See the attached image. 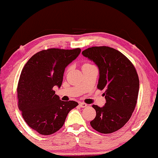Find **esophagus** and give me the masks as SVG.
<instances>
[{
  "label": "esophagus",
  "mask_w": 158,
  "mask_h": 158,
  "mask_svg": "<svg viewBox=\"0 0 158 158\" xmlns=\"http://www.w3.org/2000/svg\"><path fill=\"white\" fill-rule=\"evenodd\" d=\"M79 106L81 107H85L88 106V105L85 103H79Z\"/></svg>",
  "instance_id": "obj_1"
}]
</instances>
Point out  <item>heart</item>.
<instances>
[{
	"instance_id": "1",
	"label": "heart",
	"mask_w": 158,
	"mask_h": 158,
	"mask_svg": "<svg viewBox=\"0 0 158 158\" xmlns=\"http://www.w3.org/2000/svg\"><path fill=\"white\" fill-rule=\"evenodd\" d=\"M89 65H91V64H88V63H85L84 65H83V66H89Z\"/></svg>"
}]
</instances>
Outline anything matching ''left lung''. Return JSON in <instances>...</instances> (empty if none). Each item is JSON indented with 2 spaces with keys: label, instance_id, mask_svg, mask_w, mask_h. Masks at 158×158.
Returning <instances> with one entry per match:
<instances>
[{
  "label": "left lung",
  "instance_id": "8db88e82",
  "mask_svg": "<svg viewBox=\"0 0 158 158\" xmlns=\"http://www.w3.org/2000/svg\"><path fill=\"white\" fill-rule=\"evenodd\" d=\"M99 70L98 89H105L106 103L93 105L97 115L92 127L102 134H111L123 127L136 106L139 79L134 65L122 52L108 46H93L82 52Z\"/></svg>",
  "mask_w": 158,
  "mask_h": 158
}]
</instances>
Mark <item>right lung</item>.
<instances>
[{
	"mask_svg": "<svg viewBox=\"0 0 158 158\" xmlns=\"http://www.w3.org/2000/svg\"><path fill=\"white\" fill-rule=\"evenodd\" d=\"M81 49L49 48L37 52L22 70L17 92L18 108L27 124L42 135H51L62 127L68 114L78 106L63 101L55 94L66 67L79 56Z\"/></svg>",
	"mask_w": 158,
	"mask_h": 158,
	"instance_id": "obj_1",
	"label": "right lung"
}]
</instances>
